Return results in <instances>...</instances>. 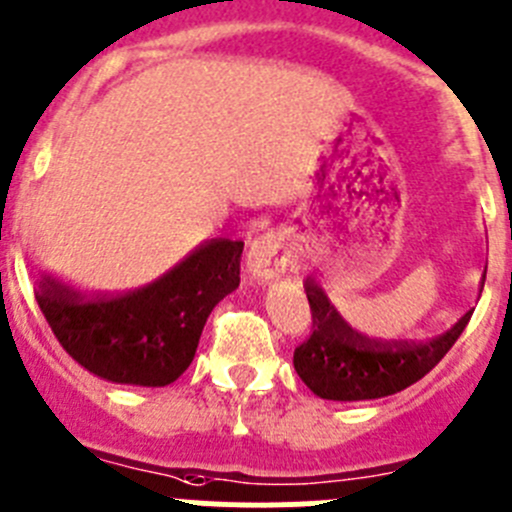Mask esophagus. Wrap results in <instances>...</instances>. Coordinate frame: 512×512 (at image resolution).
I'll return each instance as SVG.
<instances>
[{
	"mask_svg": "<svg viewBox=\"0 0 512 512\" xmlns=\"http://www.w3.org/2000/svg\"><path fill=\"white\" fill-rule=\"evenodd\" d=\"M294 251L281 231H269L251 243L246 256V271L251 281H269L292 269Z\"/></svg>",
	"mask_w": 512,
	"mask_h": 512,
	"instance_id": "34e87169",
	"label": "esophagus"
}]
</instances>
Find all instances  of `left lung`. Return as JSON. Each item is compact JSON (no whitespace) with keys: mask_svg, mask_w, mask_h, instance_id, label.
Wrapping results in <instances>:
<instances>
[{"mask_svg":"<svg viewBox=\"0 0 512 512\" xmlns=\"http://www.w3.org/2000/svg\"><path fill=\"white\" fill-rule=\"evenodd\" d=\"M304 292L312 335L294 350V370L314 396L327 401H370L409 388L449 353L472 317L470 309L429 342H378L342 320L317 281H304Z\"/></svg>","mask_w":512,"mask_h":512,"instance_id":"8db88e82","label":"left lung"}]
</instances>
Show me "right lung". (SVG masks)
<instances>
[{
  "instance_id": "obj_1",
  "label": "right lung",
  "mask_w": 512,
  "mask_h": 512,
  "mask_svg": "<svg viewBox=\"0 0 512 512\" xmlns=\"http://www.w3.org/2000/svg\"><path fill=\"white\" fill-rule=\"evenodd\" d=\"M241 253V241L210 238L134 292L83 297L45 276L35 299L65 353L93 375L170 386L195 358L208 314L241 284Z\"/></svg>"
}]
</instances>
